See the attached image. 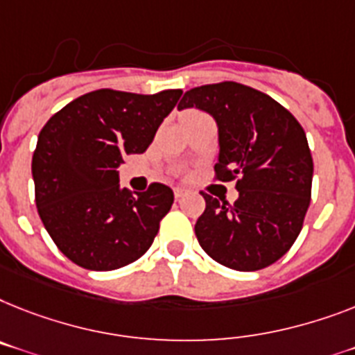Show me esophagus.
I'll use <instances>...</instances> for the list:
<instances>
[{
  "label": "esophagus",
  "instance_id": "obj_1",
  "mask_svg": "<svg viewBox=\"0 0 355 355\" xmlns=\"http://www.w3.org/2000/svg\"><path fill=\"white\" fill-rule=\"evenodd\" d=\"M189 194V190L184 189V187H175L174 189V196H175V199H181V198H184V196Z\"/></svg>",
  "mask_w": 355,
  "mask_h": 355
}]
</instances>
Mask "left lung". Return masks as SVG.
<instances>
[{"mask_svg": "<svg viewBox=\"0 0 355 355\" xmlns=\"http://www.w3.org/2000/svg\"><path fill=\"white\" fill-rule=\"evenodd\" d=\"M187 107L216 118L221 150L214 180H236L239 192L234 205L201 192L199 245L232 270L274 265L300 236L312 196L314 161L303 127L276 99L236 81L190 89L178 105Z\"/></svg>", "mask_w": 355, "mask_h": 355, "instance_id": "left-lung-1", "label": "left lung"}]
</instances>
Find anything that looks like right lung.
Instances as JSON below:
<instances>
[{
  "mask_svg": "<svg viewBox=\"0 0 355 355\" xmlns=\"http://www.w3.org/2000/svg\"><path fill=\"white\" fill-rule=\"evenodd\" d=\"M181 94L92 90L41 128L32 156L37 214L55 247L78 266L116 270L154 243L174 192L150 183L134 198L119 189L118 166L127 154L148 148Z\"/></svg>",
  "mask_w": 355,
  "mask_h": 355,
  "instance_id": "right-lung-1",
  "label": "right lung"
}]
</instances>
